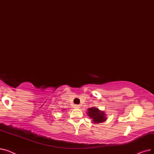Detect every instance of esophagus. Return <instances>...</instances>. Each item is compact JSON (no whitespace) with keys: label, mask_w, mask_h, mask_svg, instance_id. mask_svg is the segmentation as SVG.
<instances>
[{"label":"esophagus","mask_w":154,"mask_h":154,"mask_svg":"<svg viewBox=\"0 0 154 154\" xmlns=\"http://www.w3.org/2000/svg\"><path fill=\"white\" fill-rule=\"evenodd\" d=\"M80 107V106H79V105H74V107L75 108V109H79Z\"/></svg>","instance_id":"esophagus-1"}]
</instances>
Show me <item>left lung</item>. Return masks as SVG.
<instances>
[{
    "mask_svg": "<svg viewBox=\"0 0 154 154\" xmlns=\"http://www.w3.org/2000/svg\"><path fill=\"white\" fill-rule=\"evenodd\" d=\"M87 114L88 117L91 118V119H92V122H93L94 124L103 122L107 120L106 114H105V112L100 110L98 108H89L88 109Z\"/></svg>",
    "mask_w": 154,
    "mask_h": 154,
    "instance_id": "1",
    "label": "left lung"
}]
</instances>
